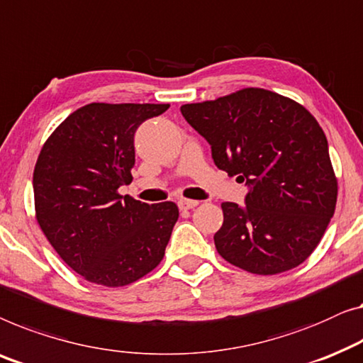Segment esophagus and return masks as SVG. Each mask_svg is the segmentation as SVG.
Returning <instances> with one entry per match:
<instances>
[{
    "mask_svg": "<svg viewBox=\"0 0 363 363\" xmlns=\"http://www.w3.org/2000/svg\"><path fill=\"white\" fill-rule=\"evenodd\" d=\"M198 204L199 201H196V199H188V198L178 199V206H180V209H193L196 208Z\"/></svg>",
    "mask_w": 363,
    "mask_h": 363,
    "instance_id": "obj_1",
    "label": "esophagus"
}]
</instances>
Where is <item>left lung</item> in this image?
<instances>
[{"mask_svg":"<svg viewBox=\"0 0 363 363\" xmlns=\"http://www.w3.org/2000/svg\"><path fill=\"white\" fill-rule=\"evenodd\" d=\"M182 114L211 144L218 169L250 185L245 206L220 204L218 254L255 275L303 264L337 203V177L316 118L295 99L264 88L183 104Z\"/></svg>","mask_w":363,"mask_h":363,"instance_id":"left-lung-1","label":"left lung"}]
</instances>
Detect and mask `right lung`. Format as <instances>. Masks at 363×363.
<instances>
[{"label": "right lung", "mask_w": 363, "mask_h": 363, "mask_svg": "<svg viewBox=\"0 0 363 363\" xmlns=\"http://www.w3.org/2000/svg\"><path fill=\"white\" fill-rule=\"evenodd\" d=\"M170 104L90 103L57 125L34 167V208L60 259L86 281H138L165 255L178 206L147 204L119 186L133 182L134 134Z\"/></svg>", "instance_id": "add662e5"}]
</instances>
